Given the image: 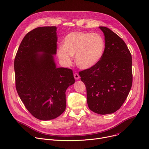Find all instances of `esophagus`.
I'll return each mask as SVG.
<instances>
[{"label": "esophagus", "instance_id": "esophagus-1", "mask_svg": "<svg viewBox=\"0 0 149 149\" xmlns=\"http://www.w3.org/2000/svg\"><path fill=\"white\" fill-rule=\"evenodd\" d=\"M74 77L75 79H77V80H78V79H79V74H77V73H75L74 75Z\"/></svg>", "mask_w": 149, "mask_h": 149}]
</instances>
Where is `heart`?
I'll return each mask as SVG.
<instances>
[{
	"mask_svg": "<svg viewBox=\"0 0 149 149\" xmlns=\"http://www.w3.org/2000/svg\"><path fill=\"white\" fill-rule=\"evenodd\" d=\"M105 49V41L96 33L75 31L68 34L57 50V56L65 66L72 63V57L81 69L88 70L97 65L102 59Z\"/></svg>",
	"mask_w": 149,
	"mask_h": 149,
	"instance_id": "b5f03b06",
	"label": "heart"
}]
</instances>
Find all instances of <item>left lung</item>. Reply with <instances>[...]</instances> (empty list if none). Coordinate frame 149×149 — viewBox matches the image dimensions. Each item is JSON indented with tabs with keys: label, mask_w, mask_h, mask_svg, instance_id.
Instances as JSON below:
<instances>
[{
	"label": "left lung",
	"mask_w": 149,
	"mask_h": 149,
	"mask_svg": "<svg viewBox=\"0 0 149 149\" xmlns=\"http://www.w3.org/2000/svg\"><path fill=\"white\" fill-rule=\"evenodd\" d=\"M105 49L99 63L79 72L87 90L89 109L100 115L115 112L126 100L132 83V57L124 40L111 30L99 26Z\"/></svg>",
	"instance_id": "8db88e82"
}]
</instances>
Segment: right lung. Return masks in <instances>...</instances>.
Instances as JSON below:
<instances>
[{"label": "right lung", "instance_id": "add662e5", "mask_svg": "<svg viewBox=\"0 0 149 149\" xmlns=\"http://www.w3.org/2000/svg\"><path fill=\"white\" fill-rule=\"evenodd\" d=\"M56 26H42L28 33L14 61L18 95L30 113L43 120L65 111L66 90L75 83L71 70L56 67Z\"/></svg>", "mask_w": 149, "mask_h": 149}]
</instances>
